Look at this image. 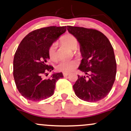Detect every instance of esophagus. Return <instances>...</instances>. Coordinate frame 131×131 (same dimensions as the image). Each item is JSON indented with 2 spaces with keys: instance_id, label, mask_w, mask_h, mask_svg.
Returning a JSON list of instances; mask_svg holds the SVG:
<instances>
[{
  "instance_id": "1",
  "label": "esophagus",
  "mask_w": 131,
  "mask_h": 131,
  "mask_svg": "<svg viewBox=\"0 0 131 131\" xmlns=\"http://www.w3.org/2000/svg\"><path fill=\"white\" fill-rule=\"evenodd\" d=\"M63 75L64 77H67L69 75V73L68 72H63Z\"/></svg>"
}]
</instances>
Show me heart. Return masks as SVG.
Here are the masks:
<instances>
[{
    "instance_id": "b5f03b06",
    "label": "heart",
    "mask_w": 131,
    "mask_h": 131,
    "mask_svg": "<svg viewBox=\"0 0 131 131\" xmlns=\"http://www.w3.org/2000/svg\"><path fill=\"white\" fill-rule=\"evenodd\" d=\"M62 45L65 46L70 49L74 50L78 46V40L73 35L70 34L66 35L60 41ZM48 55L50 59L53 61L57 60L58 56L57 53V44L53 43L48 49ZM78 66V63L76 60H71L68 61H60L57 65L56 70L58 71L63 72H70L74 70Z\"/></svg>"
}]
</instances>
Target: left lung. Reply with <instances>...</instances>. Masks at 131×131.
Here are the masks:
<instances>
[{
	"label": "left lung",
	"instance_id": "obj_1",
	"mask_svg": "<svg viewBox=\"0 0 131 131\" xmlns=\"http://www.w3.org/2000/svg\"><path fill=\"white\" fill-rule=\"evenodd\" d=\"M67 30L80 44L82 56L79 70L86 75H79L73 85L75 94L85 101L102 100L111 90L115 80L116 63L108 38L95 29L67 26Z\"/></svg>",
	"mask_w": 131,
	"mask_h": 131
}]
</instances>
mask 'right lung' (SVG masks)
<instances>
[{
    "mask_svg": "<svg viewBox=\"0 0 131 131\" xmlns=\"http://www.w3.org/2000/svg\"><path fill=\"white\" fill-rule=\"evenodd\" d=\"M67 27L50 26L31 31L20 42L13 60V76L21 95L31 101H39L53 95L56 82L63 77L54 73L48 79L43 74L53 70L48 65V49Z\"/></svg>",
    "mask_w": 131,
    "mask_h": 131,
    "instance_id": "right-lung-1",
    "label": "right lung"
}]
</instances>
